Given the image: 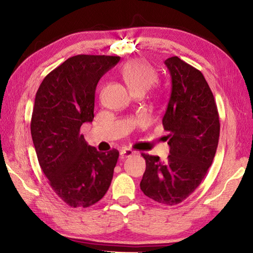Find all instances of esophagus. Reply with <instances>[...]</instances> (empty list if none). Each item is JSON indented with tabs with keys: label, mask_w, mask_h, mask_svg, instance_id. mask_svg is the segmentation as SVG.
Listing matches in <instances>:
<instances>
[{
	"label": "esophagus",
	"mask_w": 253,
	"mask_h": 253,
	"mask_svg": "<svg viewBox=\"0 0 253 253\" xmlns=\"http://www.w3.org/2000/svg\"><path fill=\"white\" fill-rule=\"evenodd\" d=\"M121 158L124 159V158H128V157H131V155L136 154V151H132L131 149H123L121 150Z\"/></svg>",
	"instance_id": "34e87169"
}]
</instances>
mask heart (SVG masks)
I'll list each match as a JSON object with an SVG mask.
<instances>
[{"label": "heart", "mask_w": 253, "mask_h": 253, "mask_svg": "<svg viewBox=\"0 0 253 253\" xmlns=\"http://www.w3.org/2000/svg\"><path fill=\"white\" fill-rule=\"evenodd\" d=\"M124 82L129 88L130 92L147 91L158 82V74L151 64L142 58H137L127 63L122 69Z\"/></svg>", "instance_id": "heart-1"}]
</instances>
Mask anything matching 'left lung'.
Returning a JSON list of instances; mask_svg holds the SVG:
<instances>
[{
    "mask_svg": "<svg viewBox=\"0 0 253 253\" xmlns=\"http://www.w3.org/2000/svg\"><path fill=\"white\" fill-rule=\"evenodd\" d=\"M171 78L170 98L163 116L169 155L165 161L142 153L146 171L142 192L164 206L185 200L201 184L215 157L219 118L215 100L200 71L173 56L164 62Z\"/></svg>",
    "mask_w": 253,
    "mask_h": 253,
    "instance_id": "8db88e82",
    "label": "left lung"
}]
</instances>
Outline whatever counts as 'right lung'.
<instances>
[{
  "label": "right lung",
  "mask_w": 253,
  "mask_h": 253,
  "mask_svg": "<svg viewBox=\"0 0 253 253\" xmlns=\"http://www.w3.org/2000/svg\"><path fill=\"white\" fill-rule=\"evenodd\" d=\"M120 56L75 55L46 75L38 89L30 130L40 168L56 195L72 208L104 197L120 152H99L80 135L93 121L99 80Z\"/></svg>",
  "instance_id": "right-lung-1"
}]
</instances>
